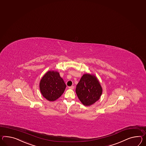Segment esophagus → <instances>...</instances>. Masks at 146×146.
Instances as JSON below:
<instances>
[{
    "label": "esophagus",
    "instance_id": "1",
    "mask_svg": "<svg viewBox=\"0 0 146 146\" xmlns=\"http://www.w3.org/2000/svg\"><path fill=\"white\" fill-rule=\"evenodd\" d=\"M68 88H69V89H72V90H73V89H74V86H69V87H68Z\"/></svg>",
    "mask_w": 146,
    "mask_h": 146
}]
</instances>
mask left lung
<instances>
[{"instance_id":"left-lung-1","label":"left lung","mask_w":146,"mask_h":146,"mask_svg":"<svg viewBox=\"0 0 146 146\" xmlns=\"http://www.w3.org/2000/svg\"><path fill=\"white\" fill-rule=\"evenodd\" d=\"M75 91L81 103L89 107L100 99L102 88L94 75L86 73L83 75L76 86Z\"/></svg>"}]
</instances>
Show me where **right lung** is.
Wrapping results in <instances>:
<instances>
[{
    "label": "right lung",
    "mask_w": 146,
    "mask_h": 146,
    "mask_svg": "<svg viewBox=\"0 0 146 146\" xmlns=\"http://www.w3.org/2000/svg\"><path fill=\"white\" fill-rule=\"evenodd\" d=\"M66 87L60 73L54 70L47 72L39 82V89L43 97L52 102L63 94Z\"/></svg>",
    "instance_id": "obj_1"
}]
</instances>
